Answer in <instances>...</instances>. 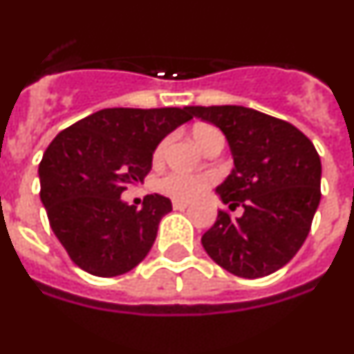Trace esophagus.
Wrapping results in <instances>:
<instances>
[{
	"instance_id": "34e87169",
	"label": "esophagus",
	"mask_w": 354,
	"mask_h": 354,
	"mask_svg": "<svg viewBox=\"0 0 354 354\" xmlns=\"http://www.w3.org/2000/svg\"><path fill=\"white\" fill-rule=\"evenodd\" d=\"M187 207H189V201H180V200L172 201V209L174 210H185Z\"/></svg>"
}]
</instances>
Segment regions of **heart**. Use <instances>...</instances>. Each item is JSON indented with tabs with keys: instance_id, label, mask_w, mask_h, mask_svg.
<instances>
[{
	"instance_id": "heart-1",
	"label": "heart",
	"mask_w": 354,
	"mask_h": 354,
	"mask_svg": "<svg viewBox=\"0 0 354 354\" xmlns=\"http://www.w3.org/2000/svg\"><path fill=\"white\" fill-rule=\"evenodd\" d=\"M223 136L221 133L212 126H198L194 129V138L196 142L203 147L207 142H210L212 138H219ZM169 138L160 142L154 149V162H160V160L165 156V151H167ZM210 185L209 176H200V174H189V172H169L167 176H163L158 182V189L165 194H169L174 200L180 201H189L194 200L196 196H200L201 192Z\"/></svg>"
}]
</instances>
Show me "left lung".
Wrapping results in <instances>:
<instances>
[{"mask_svg":"<svg viewBox=\"0 0 354 354\" xmlns=\"http://www.w3.org/2000/svg\"><path fill=\"white\" fill-rule=\"evenodd\" d=\"M219 127L234 169L216 189L239 218L219 210L201 245L214 263L237 277L257 279L283 268L310 234L320 203V156L290 122L243 106H191Z\"/></svg>","mask_w":354,"mask_h":354,"instance_id":"1","label":"left lung"}]
</instances>
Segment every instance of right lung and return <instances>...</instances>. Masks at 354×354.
Masks as SVG:
<instances>
[{
    "label": "right lung",
    "instance_id": "right-lung-1",
    "mask_svg": "<svg viewBox=\"0 0 354 354\" xmlns=\"http://www.w3.org/2000/svg\"><path fill=\"white\" fill-rule=\"evenodd\" d=\"M191 118L189 108H109L53 138L39 163L41 201L79 268L117 277L149 254L171 200L147 194L136 210L120 194L144 182L156 145Z\"/></svg>",
    "mask_w": 354,
    "mask_h": 354
}]
</instances>
